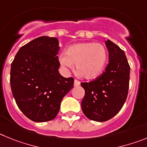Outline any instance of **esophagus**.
<instances>
[{"label": "esophagus", "instance_id": "obj_1", "mask_svg": "<svg viewBox=\"0 0 147 147\" xmlns=\"http://www.w3.org/2000/svg\"><path fill=\"white\" fill-rule=\"evenodd\" d=\"M74 87L80 86V82L78 81V80H74Z\"/></svg>", "mask_w": 147, "mask_h": 147}]
</instances>
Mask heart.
<instances>
[{
    "mask_svg": "<svg viewBox=\"0 0 147 147\" xmlns=\"http://www.w3.org/2000/svg\"><path fill=\"white\" fill-rule=\"evenodd\" d=\"M107 51L103 45L93 42H80L71 45L65 54L59 56V62L65 70L76 64L78 73L86 80L98 77L107 63Z\"/></svg>",
    "mask_w": 147,
    "mask_h": 147,
    "instance_id": "heart-1",
    "label": "heart"
}]
</instances>
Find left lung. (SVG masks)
Instances as JSON below:
<instances>
[{
  "instance_id": "obj_1",
  "label": "left lung",
  "mask_w": 147,
  "mask_h": 147,
  "mask_svg": "<svg viewBox=\"0 0 147 147\" xmlns=\"http://www.w3.org/2000/svg\"><path fill=\"white\" fill-rule=\"evenodd\" d=\"M109 52V63L105 72L96 80L82 82L85 91L82 110L90 120L106 121L115 116L127 99L129 67L125 53L114 42L105 41Z\"/></svg>"
}]
</instances>
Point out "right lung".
<instances>
[{
	"instance_id": "1",
	"label": "right lung",
	"mask_w": 147,
	"mask_h": 147,
	"mask_svg": "<svg viewBox=\"0 0 147 147\" xmlns=\"http://www.w3.org/2000/svg\"><path fill=\"white\" fill-rule=\"evenodd\" d=\"M56 37L42 36L19 49L11 65L10 85L17 105L33 121L45 122L57 116L63 97L74 80L59 73Z\"/></svg>"
}]
</instances>
